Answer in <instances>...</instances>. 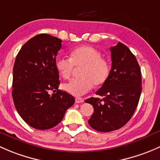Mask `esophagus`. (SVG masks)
Instances as JSON below:
<instances>
[{"label":"esophagus","instance_id":"obj_1","mask_svg":"<svg viewBox=\"0 0 160 160\" xmlns=\"http://www.w3.org/2000/svg\"><path fill=\"white\" fill-rule=\"evenodd\" d=\"M84 99L82 98H80V97H77L75 98V102L76 103H81V102H83Z\"/></svg>","mask_w":160,"mask_h":160}]
</instances>
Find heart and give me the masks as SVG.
<instances>
[{
	"instance_id": "1",
	"label": "heart",
	"mask_w": 160,
	"mask_h": 160,
	"mask_svg": "<svg viewBox=\"0 0 160 160\" xmlns=\"http://www.w3.org/2000/svg\"><path fill=\"white\" fill-rule=\"evenodd\" d=\"M81 76L63 85V88L75 96H82L93 88L101 85L108 79L110 65L102 57V53L91 46L84 45L71 52L70 58L59 56L55 59V67L65 79L72 76L75 67H80Z\"/></svg>"
}]
</instances>
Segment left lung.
Here are the masks:
<instances>
[{"label": "left lung", "instance_id": "8db88e82", "mask_svg": "<svg viewBox=\"0 0 160 160\" xmlns=\"http://www.w3.org/2000/svg\"><path fill=\"white\" fill-rule=\"evenodd\" d=\"M110 51L109 76L96 92V95L103 98H89L85 101L94 108L88 124L103 132L120 129L129 121L142 92L141 70L135 55L121 42L110 48Z\"/></svg>", "mask_w": 160, "mask_h": 160}]
</instances>
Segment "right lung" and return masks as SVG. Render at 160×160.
I'll return each mask as SVG.
<instances>
[{
	"mask_svg": "<svg viewBox=\"0 0 160 160\" xmlns=\"http://www.w3.org/2000/svg\"><path fill=\"white\" fill-rule=\"evenodd\" d=\"M62 42L49 34H38L21 47L14 62V105L22 119L34 129L55 127L75 103L72 95L58 90L60 82L55 62ZM50 91L55 93L51 96Z\"/></svg>",
	"mask_w": 160,
	"mask_h": 160,
	"instance_id": "right-lung-1",
	"label": "right lung"
}]
</instances>
